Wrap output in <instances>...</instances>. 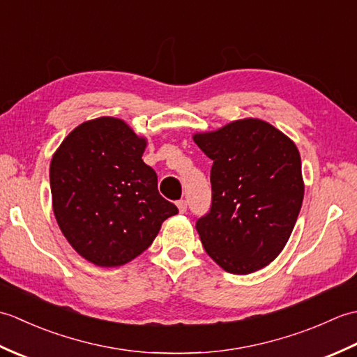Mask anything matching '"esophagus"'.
I'll return each instance as SVG.
<instances>
[{"instance_id": "1", "label": "esophagus", "mask_w": 357, "mask_h": 357, "mask_svg": "<svg viewBox=\"0 0 357 357\" xmlns=\"http://www.w3.org/2000/svg\"><path fill=\"white\" fill-rule=\"evenodd\" d=\"M176 206H178V210H179V213H185V211H187V202H185L184 199H181V201H178V202H176Z\"/></svg>"}]
</instances>
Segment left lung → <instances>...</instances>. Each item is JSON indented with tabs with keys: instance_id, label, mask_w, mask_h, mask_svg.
Segmentation results:
<instances>
[{
	"instance_id": "1",
	"label": "left lung",
	"mask_w": 357,
	"mask_h": 357,
	"mask_svg": "<svg viewBox=\"0 0 357 357\" xmlns=\"http://www.w3.org/2000/svg\"><path fill=\"white\" fill-rule=\"evenodd\" d=\"M193 141L211 165V208L196 221L207 255L233 275L267 267L282 252L304 199L301 155L276 127L233 121Z\"/></svg>"
}]
</instances>
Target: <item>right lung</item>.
<instances>
[{
    "label": "right lung",
    "mask_w": 357,
    "mask_h": 357,
    "mask_svg": "<svg viewBox=\"0 0 357 357\" xmlns=\"http://www.w3.org/2000/svg\"><path fill=\"white\" fill-rule=\"evenodd\" d=\"M147 139L101 116L66 136L50 162L52 207L66 239L98 267H119L147 250L178 213L142 161Z\"/></svg>",
    "instance_id": "obj_1"
}]
</instances>
